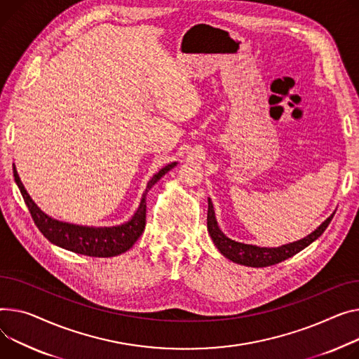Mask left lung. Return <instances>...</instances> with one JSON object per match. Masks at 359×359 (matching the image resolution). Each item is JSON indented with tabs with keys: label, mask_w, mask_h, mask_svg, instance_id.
Wrapping results in <instances>:
<instances>
[{
	"label": "left lung",
	"mask_w": 359,
	"mask_h": 359,
	"mask_svg": "<svg viewBox=\"0 0 359 359\" xmlns=\"http://www.w3.org/2000/svg\"><path fill=\"white\" fill-rule=\"evenodd\" d=\"M333 215L335 213H332L318 229H315L312 233L307 235L300 241L285 244L278 248H261V247L248 245V244L229 240V238L219 229L217 218H215L213 205L210 199H208V231L213 244L218 247L221 254L229 258L231 261L236 262V264H243L248 267H269L293 257L294 254L300 252L303 248L312 244L315 240H318V238L325 232L327 225L330 224Z\"/></svg>",
	"instance_id": "1"
}]
</instances>
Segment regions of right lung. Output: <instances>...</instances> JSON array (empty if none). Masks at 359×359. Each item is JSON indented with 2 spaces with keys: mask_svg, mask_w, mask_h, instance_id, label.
<instances>
[{
  "mask_svg": "<svg viewBox=\"0 0 359 359\" xmlns=\"http://www.w3.org/2000/svg\"><path fill=\"white\" fill-rule=\"evenodd\" d=\"M176 163L164 165L158 173H156L151 177V180L147 183L146 192L142 195V199L137 212L128 222L118 226H111V228H89V226H79V225L52 219L50 217H47L46 213H43L37 208V205L32 201L30 195L27 194V190L24 189L17 175L15 167H13V173H14V180L20 189L24 202H26L30 210V215L36 226L47 238V240L53 243L55 245L69 250L72 252L105 258V257H115V255L123 254L134 245V243L138 240L146 226L147 192L154 183H157V180H160L167 172L173 169Z\"/></svg>",
  "mask_w": 359,
  "mask_h": 359,
  "instance_id": "right-lung-1",
  "label": "right lung"
}]
</instances>
